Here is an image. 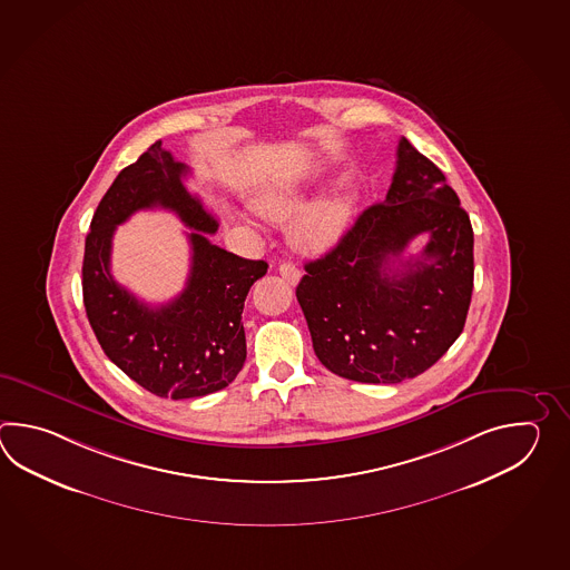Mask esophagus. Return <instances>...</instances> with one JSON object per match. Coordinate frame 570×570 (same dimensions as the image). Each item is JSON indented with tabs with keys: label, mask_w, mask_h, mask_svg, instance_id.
Segmentation results:
<instances>
[{
	"label": "esophagus",
	"mask_w": 570,
	"mask_h": 570,
	"mask_svg": "<svg viewBox=\"0 0 570 570\" xmlns=\"http://www.w3.org/2000/svg\"><path fill=\"white\" fill-rule=\"evenodd\" d=\"M279 273L281 277L287 281V283H291V285H297L299 279H302V271L295 267V265H291V263H283V265H279Z\"/></svg>",
	"instance_id": "34e87169"
}]
</instances>
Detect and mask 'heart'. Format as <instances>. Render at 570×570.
<instances>
[{
  "mask_svg": "<svg viewBox=\"0 0 570 570\" xmlns=\"http://www.w3.org/2000/svg\"><path fill=\"white\" fill-rule=\"evenodd\" d=\"M356 189L348 181L332 185L303 206V189L293 181H275L253 197L256 214L275 224L291 222V243L307 255H317L338 243L351 224L356 206Z\"/></svg>",
  "mask_w": 570,
  "mask_h": 570,
  "instance_id": "obj_1",
  "label": "heart"
}]
</instances>
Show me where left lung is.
I'll use <instances>...</instances> for the list:
<instances>
[{"mask_svg": "<svg viewBox=\"0 0 570 570\" xmlns=\"http://www.w3.org/2000/svg\"><path fill=\"white\" fill-rule=\"evenodd\" d=\"M420 233L431 236L423 255L401 262ZM473 277L469 214L444 173L401 138L385 202L305 263L295 295L327 371L393 385L422 375L461 336Z\"/></svg>", "mask_w": 570, "mask_h": 570, "instance_id": "obj_1", "label": "left lung"}]
</instances>
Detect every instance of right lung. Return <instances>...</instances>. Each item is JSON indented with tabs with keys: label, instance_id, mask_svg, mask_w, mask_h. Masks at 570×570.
<instances>
[{
	"label": "right lung",
	"instance_id": "add662e5",
	"mask_svg": "<svg viewBox=\"0 0 570 570\" xmlns=\"http://www.w3.org/2000/svg\"><path fill=\"white\" fill-rule=\"evenodd\" d=\"M189 167L157 140L120 170L97 206L83 256V303L109 361L158 397L191 400L228 387L246 361L244 299L265 277V261H248L209 243L218 230L202 202L185 189ZM175 210L195 232L193 271L173 302L150 308L110 277L115 228L140 208Z\"/></svg>",
	"mask_w": 570,
	"mask_h": 570
}]
</instances>
